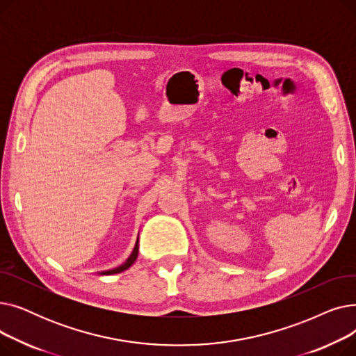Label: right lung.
<instances>
[{"mask_svg": "<svg viewBox=\"0 0 356 356\" xmlns=\"http://www.w3.org/2000/svg\"><path fill=\"white\" fill-rule=\"evenodd\" d=\"M137 257H138V239H137V242H136V247H134L133 252H131V255L128 257V259L125 261L124 264H121V266H120V267H117V268H112V270H108V271H102L101 274L111 275V274H118V273H122V271H125L127 268H129L131 266H133V264L136 263Z\"/></svg>", "mask_w": 356, "mask_h": 356, "instance_id": "right-lung-1", "label": "right lung"}]
</instances>
